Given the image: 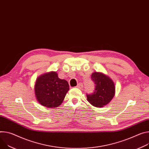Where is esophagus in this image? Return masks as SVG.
<instances>
[{"mask_svg": "<svg viewBox=\"0 0 149 149\" xmlns=\"http://www.w3.org/2000/svg\"><path fill=\"white\" fill-rule=\"evenodd\" d=\"M77 87L78 88H79V89L82 88L83 87V84L82 83H79V84L77 86Z\"/></svg>", "mask_w": 149, "mask_h": 149, "instance_id": "1", "label": "esophagus"}]
</instances>
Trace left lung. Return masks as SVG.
<instances>
[{"mask_svg":"<svg viewBox=\"0 0 149 149\" xmlns=\"http://www.w3.org/2000/svg\"><path fill=\"white\" fill-rule=\"evenodd\" d=\"M91 79L96 84L95 90L93 93L87 94V100L95 107H103L109 103L115 96V83L109 76L100 72L92 73Z\"/></svg>","mask_w":149,"mask_h":149,"instance_id":"1","label":"left lung"}]
</instances>
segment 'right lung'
Instances as JSON below:
<instances>
[{"mask_svg": "<svg viewBox=\"0 0 149 149\" xmlns=\"http://www.w3.org/2000/svg\"><path fill=\"white\" fill-rule=\"evenodd\" d=\"M69 90L67 81L60 79L55 71L40 75L34 86L36 100L41 105L49 108L61 105Z\"/></svg>", "mask_w": 149, "mask_h": 149, "instance_id": "obj_1", "label": "right lung"}]
</instances>
